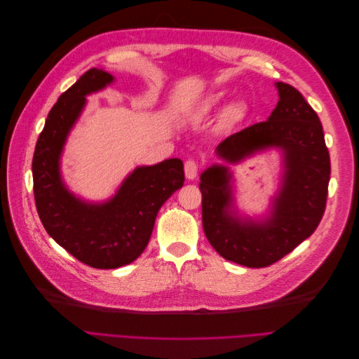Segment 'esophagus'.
<instances>
[{
    "label": "esophagus",
    "instance_id": "34e87169",
    "mask_svg": "<svg viewBox=\"0 0 359 359\" xmlns=\"http://www.w3.org/2000/svg\"><path fill=\"white\" fill-rule=\"evenodd\" d=\"M184 170H186V178L194 180L198 177V163L194 160H187L184 165Z\"/></svg>",
    "mask_w": 359,
    "mask_h": 359
}]
</instances>
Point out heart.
Instances as JSON below:
<instances>
[{
    "label": "heart",
    "mask_w": 359,
    "mask_h": 359,
    "mask_svg": "<svg viewBox=\"0 0 359 359\" xmlns=\"http://www.w3.org/2000/svg\"><path fill=\"white\" fill-rule=\"evenodd\" d=\"M229 97H231V93L227 90L215 91L210 95L203 97V99L201 102H198V104L193 107L191 116L198 118V119L210 116L211 114L222 109L224 103L229 100ZM245 114H247V106L243 102H232L229 106L226 107L223 118H224L226 123L235 124V123H240L241 119L245 116Z\"/></svg>",
    "instance_id": "b5f03b06"
}]
</instances>
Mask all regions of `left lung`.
Masks as SVG:
<instances>
[{"label":"left lung","mask_w":359,"mask_h":359,"mask_svg":"<svg viewBox=\"0 0 359 359\" xmlns=\"http://www.w3.org/2000/svg\"><path fill=\"white\" fill-rule=\"evenodd\" d=\"M278 102L266 121L247 127L215 148L229 165L264 151L280 154V182L266 214H241L229 166L214 163L201 173L202 224L215 252L231 262L264 268L290 253L316 231L325 211L330 153L318 114L298 90L276 82Z\"/></svg>","instance_id":"obj_1"}]
</instances>
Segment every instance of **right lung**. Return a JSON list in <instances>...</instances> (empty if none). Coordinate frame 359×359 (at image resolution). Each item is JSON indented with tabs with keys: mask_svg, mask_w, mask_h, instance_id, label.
Listing matches in <instances>:
<instances>
[{
	"mask_svg": "<svg viewBox=\"0 0 359 359\" xmlns=\"http://www.w3.org/2000/svg\"><path fill=\"white\" fill-rule=\"evenodd\" d=\"M114 82L103 69L85 72L53 104L32 157L36 206L46 232L72 256L99 269L128 265L142 255L161 205L184 184L182 161L168 158L135 168L114 196L102 202L86 201L69 189L61 170L69 135L86 95Z\"/></svg>",
	"mask_w": 359,
	"mask_h": 359,
	"instance_id": "1",
	"label": "right lung"
}]
</instances>
